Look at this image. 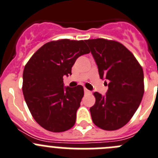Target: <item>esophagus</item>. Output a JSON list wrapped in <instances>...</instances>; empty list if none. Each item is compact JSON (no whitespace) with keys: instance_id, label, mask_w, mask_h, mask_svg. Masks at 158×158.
Masks as SVG:
<instances>
[{"instance_id":"1","label":"esophagus","mask_w":158,"mask_h":158,"mask_svg":"<svg viewBox=\"0 0 158 158\" xmlns=\"http://www.w3.org/2000/svg\"><path fill=\"white\" fill-rule=\"evenodd\" d=\"M84 93H85V94H89L91 92L89 90V89H87L86 88H85V89H84Z\"/></svg>"}]
</instances>
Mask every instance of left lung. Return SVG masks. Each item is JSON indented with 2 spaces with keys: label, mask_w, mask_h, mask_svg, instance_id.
I'll return each instance as SVG.
<instances>
[{
  "label": "left lung",
  "mask_w": 158,
  "mask_h": 158,
  "mask_svg": "<svg viewBox=\"0 0 158 158\" xmlns=\"http://www.w3.org/2000/svg\"><path fill=\"white\" fill-rule=\"evenodd\" d=\"M98 66L101 79L107 81L105 96L95 92L89 108L93 122L104 130L121 129L130 121L144 94L143 71L132 53L121 43L98 38L86 40Z\"/></svg>",
  "instance_id": "1"
}]
</instances>
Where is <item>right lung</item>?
<instances>
[{
  "instance_id": "obj_1",
  "label": "right lung",
  "mask_w": 158,
  "mask_h": 158,
  "mask_svg": "<svg viewBox=\"0 0 158 158\" xmlns=\"http://www.w3.org/2000/svg\"><path fill=\"white\" fill-rule=\"evenodd\" d=\"M89 52L83 40H52L38 49L25 65V101L33 118L46 130L64 132L76 123L84 89L81 85L64 89L63 77L72 75L79 56Z\"/></svg>"
}]
</instances>
